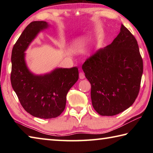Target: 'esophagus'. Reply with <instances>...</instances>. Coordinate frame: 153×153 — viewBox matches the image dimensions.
<instances>
[{
  "mask_svg": "<svg viewBox=\"0 0 153 153\" xmlns=\"http://www.w3.org/2000/svg\"><path fill=\"white\" fill-rule=\"evenodd\" d=\"M79 77L81 79H84L85 78V74L83 73V72H80L79 74Z\"/></svg>",
  "mask_w": 153,
  "mask_h": 153,
  "instance_id": "esophagus-1",
  "label": "esophagus"
}]
</instances>
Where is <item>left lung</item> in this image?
I'll return each instance as SVG.
<instances>
[{
	"mask_svg": "<svg viewBox=\"0 0 153 153\" xmlns=\"http://www.w3.org/2000/svg\"><path fill=\"white\" fill-rule=\"evenodd\" d=\"M91 84L92 104L100 115L123 112L135 101L140 88L143 61L137 40L121 24L113 42L82 65Z\"/></svg>",
	"mask_w": 153,
	"mask_h": 153,
	"instance_id": "obj_1",
	"label": "left lung"
}]
</instances>
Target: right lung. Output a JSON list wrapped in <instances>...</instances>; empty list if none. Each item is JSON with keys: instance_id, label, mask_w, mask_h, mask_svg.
I'll return each instance as SVG.
<instances>
[{"instance_id": "obj_1", "label": "right lung", "mask_w": 153, "mask_h": 153, "mask_svg": "<svg viewBox=\"0 0 153 153\" xmlns=\"http://www.w3.org/2000/svg\"><path fill=\"white\" fill-rule=\"evenodd\" d=\"M48 26L43 21L30 23L14 45L11 53L13 88L23 108L41 119L55 118L63 113L67 92L79 78L76 67L56 69L44 76H35L28 70L24 51L36 35Z\"/></svg>"}]
</instances>
